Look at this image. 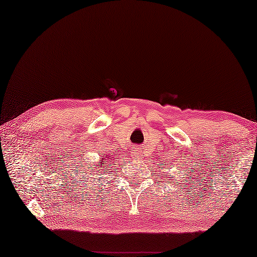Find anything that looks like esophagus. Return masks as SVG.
I'll return each mask as SVG.
<instances>
[{
  "mask_svg": "<svg viewBox=\"0 0 257 257\" xmlns=\"http://www.w3.org/2000/svg\"><path fill=\"white\" fill-rule=\"evenodd\" d=\"M133 156L134 158H139L141 156V149L140 148H134L133 150Z\"/></svg>",
  "mask_w": 257,
  "mask_h": 257,
  "instance_id": "1",
  "label": "esophagus"
}]
</instances>
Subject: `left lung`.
<instances>
[{
  "label": "left lung",
  "mask_w": 257,
  "mask_h": 257,
  "mask_svg": "<svg viewBox=\"0 0 257 257\" xmlns=\"http://www.w3.org/2000/svg\"><path fill=\"white\" fill-rule=\"evenodd\" d=\"M158 165H161V166H165V164H164V163H161V164H158ZM168 165V163L166 164V166ZM168 168V170H170V167H167Z\"/></svg>",
  "instance_id": "obj_1"
}]
</instances>
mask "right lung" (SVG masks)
<instances>
[{"label":"right lung","instance_id":"add662e5","mask_svg":"<svg viewBox=\"0 0 257 257\" xmlns=\"http://www.w3.org/2000/svg\"><path fill=\"white\" fill-rule=\"evenodd\" d=\"M110 161H111L110 155H103L102 158H101V161L98 162V164L95 165L96 168L94 166L89 167V168H85L83 172H81L83 176H86V178H83V180L85 181V182H87V179H93V176L95 174L101 173V172H106L109 167H111V165H113V163Z\"/></svg>","mask_w":257,"mask_h":257}]
</instances>
